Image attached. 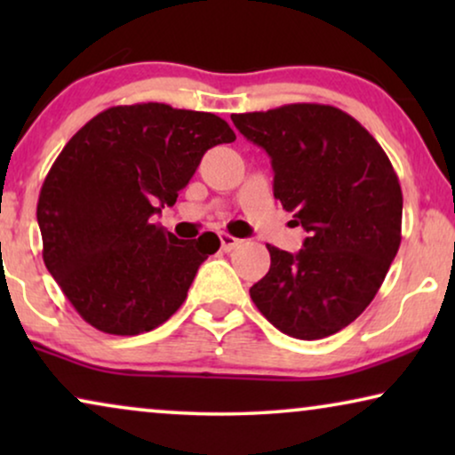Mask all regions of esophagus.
Listing matches in <instances>:
<instances>
[{
  "label": "esophagus",
  "instance_id": "obj_1",
  "mask_svg": "<svg viewBox=\"0 0 455 455\" xmlns=\"http://www.w3.org/2000/svg\"><path fill=\"white\" fill-rule=\"evenodd\" d=\"M220 240H221V251H226V252H232L234 248L242 242V240L234 238V235H229V234H220Z\"/></svg>",
  "mask_w": 455,
  "mask_h": 455
}]
</instances>
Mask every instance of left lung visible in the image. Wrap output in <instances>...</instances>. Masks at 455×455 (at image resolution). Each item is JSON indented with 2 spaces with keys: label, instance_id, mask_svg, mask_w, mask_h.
Returning <instances> with one entry per match:
<instances>
[{
  "label": "left lung",
  "instance_id": "8db88e82",
  "mask_svg": "<svg viewBox=\"0 0 455 455\" xmlns=\"http://www.w3.org/2000/svg\"><path fill=\"white\" fill-rule=\"evenodd\" d=\"M234 126L265 148L273 195L307 229L296 254L267 244L269 273L251 298L271 325L323 339L363 315L402 242V188L369 130L331 105L291 103L234 114Z\"/></svg>",
  "mask_w": 455,
  "mask_h": 455
}]
</instances>
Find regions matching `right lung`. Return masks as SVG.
<instances>
[{
	"label": "right lung",
	"instance_id": "right-lung-1",
	"mask_svg": "<svg viewBox=\"0 0 455 455\" xmlns=\"http://www.w3.org/2000/svg\"><path fill=\"white\" fill-rule=\"evenodd\" d=\"M220 116L165 103L117 105L68 140L41 186L43 260L83 319L139 335L182 307L213 232L178 240L153 223L211 147L234 142Z\"/></svg>",
	"mask_w": 455,
	"mask_h": 455
}]
</instances>
